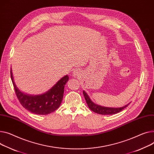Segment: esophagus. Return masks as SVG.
I'll list each match as a JSON object with an SVG mask.
<instances>
[{
    "label": "esophagus",
    "mask_w": 154,
    "mask_h": 154,
    "mask_svg": "<svg viewBox=\"0 0 154 154\" xmlns=\"http://www.w3.org/2000/svg\"><path fill=\"white\" fill-rule=\"evenodd\" d=\"M80 74V71H79V70H77V69L74 70L73 71V72H72V75H73L74 77H77L79 76Z\"/></svg>",
    "instance_id": "1"
}]
</instances>
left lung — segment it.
<instances>
[{"instance_id":"left-lung-1","label":"left lung","mask_w":154,"mask_h":154,"mask_svg":"<svg viewBox=\"0 0 154 154\" xmlns=\"http://www.w3.org/2000/svg\"><path fill=\"white\" fill-rule=\"evenodd\" d=\"M83 94L85 97V99L86 100V102L87 103V105L88 108L91 110L95 112H97L98 114L100 115H113L118 113V112H120L123 109H125L126 107H127L129 105H126L125 106L120 107V108H107V107H103V106H101L95 104L93 101H92L88 95L87 94L86 92L85 91H83Z\"/></svg>"}]
</instances>
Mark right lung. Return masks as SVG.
<instances>
[{"mask_svg": "<svg viewBox=\"0 0 154 154\" xmlns=\"http://www.w3.org/2000/svg\"><path fill=\"white\" fill-rule=\"evenodd\" d=\"M10 75L16 95L20 104L28 111L36 115H45L56 110L62 102L64 87L69 80L68 75L60 79L46 93L40 95H28L20 91L15 84L12 69Z\"/></svg>", "mask_w": 154, "mask_h": 154, "instance_id": "obj_1", "label": "right lung"}]
</instances>
